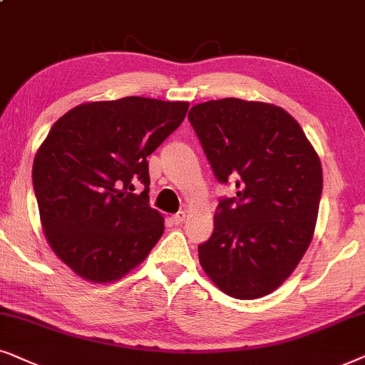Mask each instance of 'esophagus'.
Wrapping results in <instances>:
<instances>
[{"instance_id":"obj_1","label":"esophagus","mask_w":365,"mask_h":365,"mask_svg":"<svg viewBox=\"0 0 365 365\" xmlns=\"http://www.w3.org/2000/svg\"><path fill=\"white\" fill-rule=\"evenodd\" d=\"M185 218H187V212H183V210H180V212H177L175 213V215L172 217V220H173V223H182V222H185Z\"/></svg>"}]
</instances>
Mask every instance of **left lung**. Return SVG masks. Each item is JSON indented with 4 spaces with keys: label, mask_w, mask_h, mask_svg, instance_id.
I'll use <instances>...</instances> for the list:
<instances>
[{
    "label": "left lung",
    "mask_w": 365,
    "mask_h": 365,
    "mask_svg": "<svg viewBox=\"0 0 365 365\" xmlns=\"http://www.w3.org/2000/svg\"><path fill=\"white\" fill-rule=\"evenodd\" d=\"M188 120L220 183L213 233L198 259L235 299L274 292L309 249L322 195V165L300 125L280 106L240 98L192 106Z\"/></svg>",
    "instance_id": "left-lung-1"
}]
</instances>
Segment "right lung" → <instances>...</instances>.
Segmentation results:
<instances>
[{"label":"right lung","mask_w":365,"mask_h":365,"mask_svg":"<svg viewBox=\"0 0 365 365\" xmlns=\"http://www.w3.org/2000/svg\"><path fill=\"white\" fill-rule=\"evenodd\" d=\"M187 110V101L125 96L78 105L51 126L33 162V188L48 244L76 275L118 280L160 240L147 157ZM135 179L145 185L140 196Z\"/></svg>","instance_id":"right-lung-1"}]
</instances>
